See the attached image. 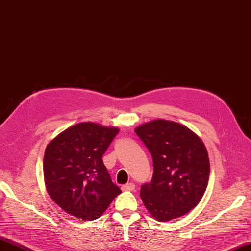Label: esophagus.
Instances as JSON below:
<instances>
[{
    "mask_svg": "<svg viewBox=\"0 0 251 251\" xmlns=\"http://www.w3.org/2000/svg\"><path fill=\"white\" fill-rule=\"evenodd\" d=\"M135 188H136V186L133 183H128L126 185L122 186V190H124V191H132V190H135Z\"/></svg>",
    "mask_w": 251,
    "mask_h": 251,
    "instance_id": "1",
    "label": "esophagus"
}]
</instances>
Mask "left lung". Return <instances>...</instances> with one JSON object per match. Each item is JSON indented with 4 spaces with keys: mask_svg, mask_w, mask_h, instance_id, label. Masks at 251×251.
<instances>
[{
    "mask_svg": "<svg viewBox=\"0 0 251 251\" xmlns=\"http://www.w3.org/2000/svg\"><path fill=\"white\" fill-rule=\"evenodd\" d=\"M135 131L153 158L152 180L140 191L145 208L158 221L184 216L199 204L207 187L204 143L188 127L162 119L147 122Z\"/></svg>",
    "mask_w": 251,
    "mask_h": 251,
    "instance_id": "left-lung-1",
    "label": "left lung"
}]
</instances>
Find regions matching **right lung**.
I'll return each instance as SVG.
<instances>
[{"mask_svg": "<svg viewBox=\"0 0 251 251\" xmlns=\"http://www.w3.org/2000/svg\"><path fill=\"white\" fill-rule=\"evenodd\" d=\"M118 132V127L83 122L68 127L47 145L46 189L67 214L87 221L97 219L122 192L101 159Z\"/></svg>", "mask_w": 251, "mask_h": 251, "instance_id": "right-lung-1", "label": "right lung"}]
</instances>
